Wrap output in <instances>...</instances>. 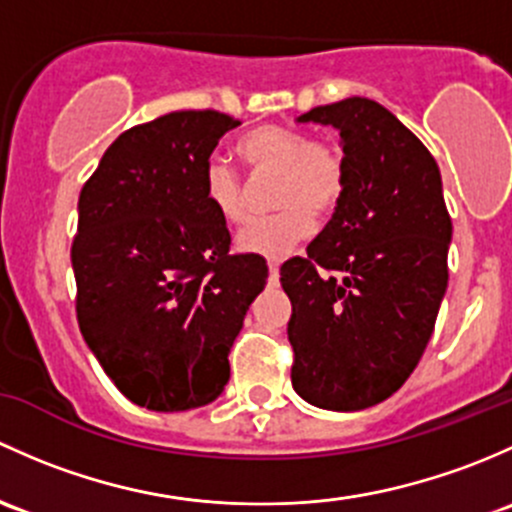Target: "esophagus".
<instances>
[{
  "label": "esophagus",
  "instance_id": "obj_1",
  "mask_svg": "<svg viewBox=\"0 0 512 512\" xmlns=\"http://www.w3.org/2000/svg\"><path fill=\"white\" fill-rule=\"evenodd\" d=\"M278 281H281V263L268 261V283H271V286H278Z\"/></svg>",
  "mask_w": 512,
  "mask_h": 512
}]
</instances>
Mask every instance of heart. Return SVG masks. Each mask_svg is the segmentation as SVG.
<instances>
[{
  "label": "heart",
  "instance_id": "obj_1",
  "mask_svg": "<svg viewBox=\"0 0 512 512\" xmlns=\"http://www.w3.org/2000/svg\"><path fill=\"white\" fill-rule=\"evenodd\" d=\"M251 170L278 172L276 207L281 212L249 221L236 234L241 254L271 261L286 258L315 229L313 214L333 212L345 189V165L333 147L320 145L308 133L281 125L251 130L236 145ZM204 199L226 224L246 219V192L234 167L221 157H209L202 172Z\"/></svg>",
  "mask_w": 512,
  "mask_h": 512
}]
</instances>
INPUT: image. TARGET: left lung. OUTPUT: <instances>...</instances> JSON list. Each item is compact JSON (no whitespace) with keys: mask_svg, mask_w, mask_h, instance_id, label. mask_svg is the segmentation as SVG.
<instances>
[{"mask_svg":"<svg viewBox=\"0 0 512 512\" xmlns=\"http://www.w3.org/2000/svg\"><path fill=\"white\" fill-rule=\"evenodd\" d=\"M295 123L340 133L345 189L308 258L281 266L293 389L357 412L392 397L424 355L449 286L451 217L439 165L384 105L345 98Z\"/></svg>","mask_w":512,"mask_h":512,"instance_id":"8db88e82","label":"left lung"}]
</instances>
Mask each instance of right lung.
Wrapping results in <instances>:
<instances>
[{"mask_svg":"<svg viewBox=\"0 0 512 512\" xmlns=\"http://www.w3.org/2000/svg\"><path fill=\"white\" fill-rule=\"evenodd\" d=\"M241 120L175 110L130 128L78 197L71 266L81 335L115 387L152 412L204 407L229 382V352L263 291L261 256H231L202 172Z\"/></svg>","mask_w":512,"mask_h":512,"instance_id":"right-lung-1","label":"right lung"}]
</instances>
